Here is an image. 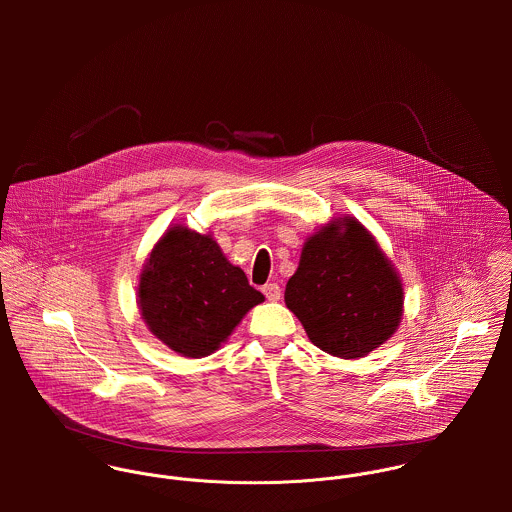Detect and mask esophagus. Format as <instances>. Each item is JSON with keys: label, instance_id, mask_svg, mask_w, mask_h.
Segmentation results:
<instances>
[{"label": "esophagus", "instance_id": "1", "mask_svg": "<svg viewBox=\"0 0 512 512\" xmlns=\"http://www.w3.org/2000/svg\"><path fill=\"white\" fill-rule=\"evenodd\" d=\"M262 293H264L270 301H278V299L282 297V290H280L278 284H266V286L262 288Z\"/></svg>", "mask_w": 512, "mask_h": 512}]
</instances>
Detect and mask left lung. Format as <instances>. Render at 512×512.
Here are the masks:
<instances>
[{"mask_svg":"<svg viewBox=\"0 0 512 512\" xmlns=\"http://www.w3.org/2000/svg\"><path fill=\"white\" fill-rule=\"evenodd\" d=\"M284 299L315 347L361 359L396 333L404 284L365 224L339 217L305 240Z\"/></svg>","mask_w":512,"mask_h":512,"instance_id":"left-lung-1","label":"left lung"}]
</instances>
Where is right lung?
<instances>
[{
	"label": "right lung",
	"mask_w": 512,
	"mask_h": 512,
	"mask_svg": "<svg viewBox=\"0 0 512 512\" xmlns=\"http://www.w3.org/2000/svg\"><path fill=\"white\" fill-rule=\"evenodd\" d=\"M264 301L230 264L213 234L175 224L155 242L138 284L147 329L187 359L219 351L242 317Z\"/></svg>",
	"instance_id": "right-lung-1"
}]
</instances>
